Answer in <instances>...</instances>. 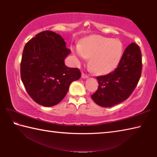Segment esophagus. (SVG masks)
Returning <instances> with one entry per match:
<instances>
[{"instance_id": "esophagus-1", "label": "esophagus", "mask_w": 157, "mask_h": 157, "mask_svg": "<svg viewBox=\"0 0 157 157\" xmlns=\"http://www.w3.org/2000/svg\"><path fill=\"white\" fill-rule=\"evenodd\" d=\"M82 78H84V79H86V78H89V76L86 75V74H85V73H82Z\"/></svg>"}]
</instances>
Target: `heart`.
<instances>
[{
  "label": "heart",
  "mask_w": 157,
  "mask_h": 157,
  "mask_svg": "<svg viewBox=\"0 0 157 157\" xmlns=\"http://www.w3.org/2000/svg\"><path fill=\"white\" fill-rule=\"evenodd\" d=\"M73 54L82 61L89 59L94 73L105 75L118 66L123 53V44L118 39L94 35L86 37L73 47Z\"/></svg>",
  "instance_id": "b5f03b06"
}]
</instances>
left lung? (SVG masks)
<instances>
[{"label": "left lung", "instance_id": "8db88e82", "mask_svg": "<svg viewBox=\"0 0 157 157\" xmlns=\"http://www.w3.org/2000/svg\"><path fill=\"white\" fill-rule=\"evenodd\" d=\"M142 71L141 52L137 44L126 48L118 66L113 72L98 76V89L93 100L103 107H110L127 99L136 88Z\"/></svg>", "mask_w": 157, "mask_h": 157}]
</instances>
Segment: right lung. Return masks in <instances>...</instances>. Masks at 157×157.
Wrapping results in <instances>:
<instances>
[{
    "mask_svg": "<svg viewBox=\"0 0 157 157\" xmlns=\"http://www.w3.org/2000/svg\"><path fill=\"white\" fill-rule=\"evenodd\" d=\"M71 50L62 36L52 31L37 34L25 44L21 63V78L28 94L45 107L57 105L71 82L81 77L78 68L67 67Z\"/></svg>",
    "mask_w": 157,
    "mask_h": 157,
    "instance_id": "right-lung-1",
    "label": "right lung"
}]
</instances>
